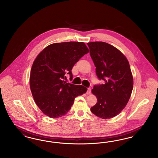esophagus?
<instances>
[{
	"mask_svg": "<svg viewBox=\"0 0 158 158\" xmlns=\"http://www.w3.org/2000/svg\"><path fill=\"white\" fill-rule=\"evenodd\" d=\"M90 93H91V89H90V88H88V90L86 92V94L88 95H89V94H90Z\"/></svg>",
	"mask_w": 158,
	"mask_h": 158,
	"instance_id": "1",
	"label": "esophagus"
}]
</instances>
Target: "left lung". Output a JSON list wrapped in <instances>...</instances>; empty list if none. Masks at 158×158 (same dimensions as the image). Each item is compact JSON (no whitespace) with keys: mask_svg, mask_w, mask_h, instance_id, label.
<instances>
[{"mask_svg":"<svg viewBox=\"0 0 158 158\" xmlns=\"http://www.w3.org/2000/svg\"><path fill=\"white\" fill-rule=\"evenodd\" d=\"M96 74L103 84L95 85L92 90L98 102L91 112L104 119L111 118L121 113L130 98L133 78L129 63L117 48L105 42L87 43Z\"/></svg>","mask_w":158,"mask_h":158,"instance_id":"obj_1","label":"left lung"}]
</instances>
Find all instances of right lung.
Returning <instances> with one entry per match:
<instances>
[{"mask_svg":"<svg viewBox=\"0 0 158 158\" xmlns=\"http://www.w3.org/2000/svg\"><path fill=\"white\" fill-rule=\"evenodd\" d=\"M89 50L83 42H65L48 45L38 55L31 70L32 97L41 111L56 118L70 110L76 97L87 91L82 85L66 83L73 79L72 69Z\"/></svg>","mask_w":158,"mask_h":158,"instance_id":"1","label":"right lung"}]
</instances>
